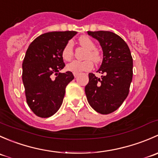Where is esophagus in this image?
I'll list each match as a JSON object with an SVG mask.
<instances>
[{
	"mask_svg": "<svg viewBox=\"0 0 158 158\" xmlns=\"http://www.w3.org/2000/svg\"><path fill=\"white\" fill-rule=\"evenodd\" d=\"M73 75H74L75 78H76L78 76H79V73H73Z\"/></svg>",
	"mask_w": 158,
	"mask_h": 158,
	"instance_id": "34e87169",
	"label": "esophagus"
}]
</instances>
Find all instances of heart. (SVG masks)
<instances>
[{
  "instance_id": "obj_1",
  "label": "heart",
  "mask_w": 158,
  "mask_h": 158,
  "mask_svg": "<svg viewBox=\"0 0 158 158\" xmlns=\"http://www.w3.org/2000/svg\"><path fill=\"white\" fill-rule=\"evenodd\" d=\"M79 44L82 47L87 49L85 55V59L87 60L83 61H78V60H73L71 63L66 66V69L69 71L73 73H81L84 71H89L93 67V63H99L101 60V56L99 52L95 49V45L93 41L87 36H82L79 38ZM62 57L66 61H69L73 59L74 55V51H73V44L72 41H69L66 43V45L63 48L62 50Z\"/></svg>"
}]
</instances>
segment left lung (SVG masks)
<instances>
[{"label":"left lung","mask_w":158,"mask_h":158,"mask_svg":"<svg viewBox=\"0 0 158 158\" xmlns=\"http://www.w3.org/2000/svg\"><path fill=\"white\" fill-rule=\"evenodd\" d=\"M99 42L103 60L98 78L89 74L85 92L88 102L95 111L108 114L117 110L128 96L133 76V60L128 46L122 37L110 31H88Z\"/></svg>","instance_id":"8db88e82"}]
</instances>
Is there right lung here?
<instances>
[{"label":"right lung","instance_id":"1","mask_svg":"<svg viewBox=\"0 0 158 158\" xmlns=\"http://www.w3.org/2000/svg\"><path fill=\"white\" fill-rule=\"evenodd\" d=\"M76 31L44 33L30 44L23 59L22 79L27 103L36 116L48 118L61 106L66 87L74 79L65 66L62 50Z\"/></svg>","mask_w":158,"mask_h":158}]
</instances>
